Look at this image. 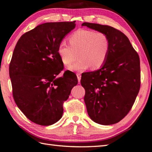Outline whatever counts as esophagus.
<instances>
[{"label": "esophagus", "mask_w": 152, "mask_h": 152, "mask_svg": "<svg viewBox=\"0 0 152 152\" xmlns=\"http://www.w3.org/2000/svg\"><path fill=\"white\" fill-rule=\"evenodd\" d=\"M76 76H77V78H78V82H80V80H81V74L80 73H76Z\"/></svg>", "instance_id": "esophagus-1"}]
</instances>
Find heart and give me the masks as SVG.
I'll return each mask as SVG.
<instances>
[{
	"mask_svg": "<svg viewBox=\"0 0 152 152\" xmlns=\"http://www.w3.org/2000/svg\"><path fill=\"white\" fill-rule=\"evenodd\" d=\"M69 42L70 45L61 41L57 52L66 66L75 61L78 54V62L68 67L71 71L82 72L90 67L92 70L98 69L105 63L109 54L110 41L103 32L78 29L69 37Z\"/></svg>",
	"mask_w": 152,
	"mask_h": 152,
	"instance_id": "1",
	"label": "heart"
}]
</instances>
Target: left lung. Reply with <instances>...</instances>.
Returning <instances> with one entry per match:
<instances>
[{
    "instance_id": "left-lung-1",
    "label": "left lung",
    "mask_w": 152,
    "mask_h": 152,
    "mask_svg": "<svg viewBox=\"0 0 152 152\" xmlns=\"http://www.w3.org/2000/svg\"><path fill=\"white\" fill-rule=\"evenodd\" d=\"M82 26L105 33L110 41L109 54L102 67L82 75L88 113L98 124L117 123L130 111L140 88L138 54L118 29L88 22Z\"/></svg>"
}]
</instances>
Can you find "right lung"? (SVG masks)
I'll return each mask as SVG.
<instances>
[{
    "label": "right lung",
    "mask_w": 152,
    "mask_h": 152,
    "mask_svg": "<svg viewBox=\"0 0 152 152\" xmlns=\"http://www.w3.org/2000/svg\"><path fill=\"white\" fill-rule=\"evenodd\" d=\"M74 22H49L37 26L19 39L9 74L15 103L35 124L49 126L61 119L63 103L78 84L75 74L63 70L57 49L65 35L76 27Z\"/></svg>",
    "instance_id": "1"
}]
</instances>
